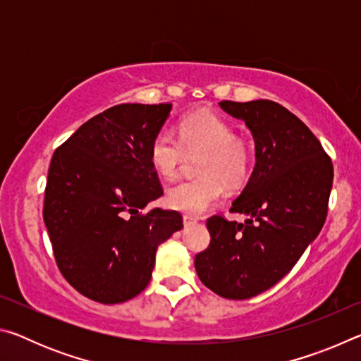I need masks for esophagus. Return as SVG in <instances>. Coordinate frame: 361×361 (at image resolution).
I'll use <instances>...</instances> for the list:
<instances>
[{
  "mask_svg": "<svg viewBox=\"0 0 361 361\" xmlns=\"http://www.w3.org/2000/svg\"><path fill=\"white\" fill-rule=\"evenodd\" d=\"M183 223H185V226H188V224L197 223V219L192 218V216H189V215H183Z\"/></svg>",
  "mask_w": 361,
  "mask_h": 361,
  "instance_id": "1",
  "label": "esophagus"
}]
</instances>
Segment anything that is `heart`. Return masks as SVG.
<instances>
[{
  "instance_id": "heart-1",
  "label": "heart",
  "mask_w": 361,
  "mask_h": 361,
  "mask_svg": "<svg viewBox=\"0 0 361 361\" xmlns=\"http://www.w3.org/2000/svg\"><path fill=\"white\" fill-rule=\"evenodd\" d=\"M180 140L164 127L151 140L149 162L164 178L178 173L186 151H205L200 173L195 180H183L170 186L166 202L170 209L186 215H202L223 197V183L231 188L247 180L252 166V148L235 135L234 126L212 111H194L181 119Z\"/></svg>"
}]
</instances>
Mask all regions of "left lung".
<instances>
[{"label": "left lung", "instance_id": "obj_1", "mask_svg": "<svg viewBox=\"0 0 361 361\" xmlns=\"http://www.w3.org/2000/svg\"><path fill=\"white\" fill-rule=\"evenodd\" d=\"M245 122L255 140V167L231 212L245 223L207 219L210 245L194 259L207 288L248 299L280 282L325 224L333 164L301 119L272 100L218 103Z\"/></svg>", "mask_w": 361, "mask_h": 361}]
</instances>
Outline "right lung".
<instances>
[{"label": "right lung", "mask_w": 361, "mask_h": 361, "mask_svg": "<svg viewBox=\"0 0 361 361\" xmlns=\"http://www.w3.org/2000/svg\"><path fill=\"white\" fill-rule=\"evenodd\" d=\"M172 103H122L94 116L54 152L44 224L73 288L102 304L148 286L157 247L183 228L175 210H142L164 194L149 162Z\"/></svg>", "instance_id": "1"}]
</instances>
